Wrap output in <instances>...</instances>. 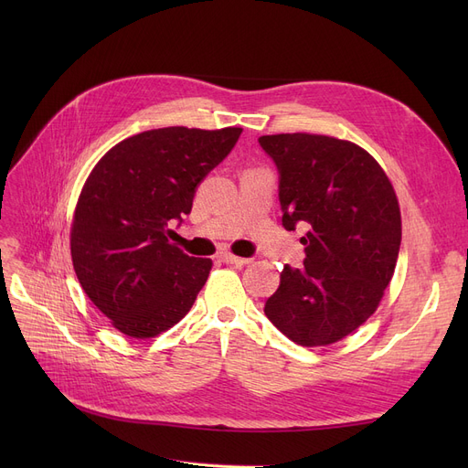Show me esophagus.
Instances as JSON below:
<instances>
[{"mask_svg":"<svg viewBox=\"0 0 468 468\" xmlns=\"http://www.w3.org/2000/svg\"><path fill=\"white\" fill-rule=\"evenodd\" d=\"M218 261H224V263H235V265H247V263H250V260L249 258H239V256H235V254H231V252H218Z\"/></svg>","mask_w":468,"mask_h":468,"instance_id":"1","label":"esophagus"}]
</instances>
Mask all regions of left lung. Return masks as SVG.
Returning a JSON list of instances; mask_svg holds the SVG:
<instances>
[{"label":"left lung","instance_id":"left-lung-1","mask_svg":"<svg viewBox=\"0 0 468 468\" xmlns=\"http://www.w3.org/2000/svg\"><path fill=\"white\" fill-rule=\"evenodd\" d=\"M279 168L282 226H309L302 269L284 265L265 314L303 347L330 346L370 318L395 275L402 218L395 187L360 145L324 134L260 136Z\"/></svg>","mask_w":468,"mask_h":468}]
</instances>
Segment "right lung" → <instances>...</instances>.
<instances>
[{
    "label": "right lung",
    "mask_w": 468,
    "mask_h": 468,
    "mask_svg": "<svg viewBox=\"0 0 468 468\" xmlns=\"http://www.w3.org/2000/svg\"><path fill=\"white\" fill-rule=\"evenodd\" d=\"M242 129L166 127L115 144L94 165L69 231L78 281L112 326L136 339L180 323L205 286L212 260L170 242L197 186L228 157Z\"/></svg>",
    "instance_id": "add662e5"
}]
</instances>
